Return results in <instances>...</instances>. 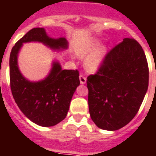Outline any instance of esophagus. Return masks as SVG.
<instances>
[{"mask_svg":"<svg viewBox=\"0 0 156 156\" xmlns=\"http://www.w3.org/2000/svg\"><path fill=\"white\" fill-rule=\"evenodd\" d=\"M79 79H80V83L81 84H85L86 82H87V78L83 74H80L79 76Z\"/></svg>","mask_w":156,"mask_h":156,"instance_id":"obj_1","label":"esophagus"}]
</instances>
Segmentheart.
Instances as JSON below:
<instances>
[{
	"instance_id": "b5f03b06",
	"label": "heart",
	"mask_w": 156,
	"mask_h": 156,
	"mask_svg": "<svg viewBox=\"0 0 156 156\" xmlns=\"http://www.w3.org/2000/svg\"><path fill=\"white\" fill-rule=\"evenodd\" d=\"M99 44L97 40H91L78 51V55L80 56H85L87 54H90L85 57L84 66L89 71L96 70L100 68L107 54V48L104 46H100L95 49Z\"/></svg>"
}]
</instances>
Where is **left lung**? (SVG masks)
<instances>
[{
    "label": "left lung",
    "instance_id": "obj_1",
    "mask_svg": "<svg viewBox=\"0 0 156 156\" xmlns=\"http://www.w3.org/2000/svg\"><path fill=\"white\" fill-rule=\"evenodd\" d=\"M149 83V69L139 43L126 38L107 52L95 74L87 77L90 117L99 128L117 130L138 113Z\"/></svg>",
    "mask_w": 156,
    "mask_h": 156
}]
</instances>
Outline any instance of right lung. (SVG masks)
Segmentation results:
<instances>
[{"instance_id":"add662e5","label":"right lung","mask_w":156,"mask_h":156,"mask_svg":"<svg viewBox=\"0 0 156 156\" xmlns=\"http://www.w3.org/2000/svg\"><path fill=\"white\" fill-rule=\"evenodd\" d=\"M38 41L53 49L66 48L65 38L51 39L44 28H33L13 46L9 56V79L13 97L18 108L29 120L40 126H53L66 118L73 93L79 84L78 69H61L54 62L44 80L31 83L20 73L18 53L23 43Z\"/></svg>"}]
</instances>
